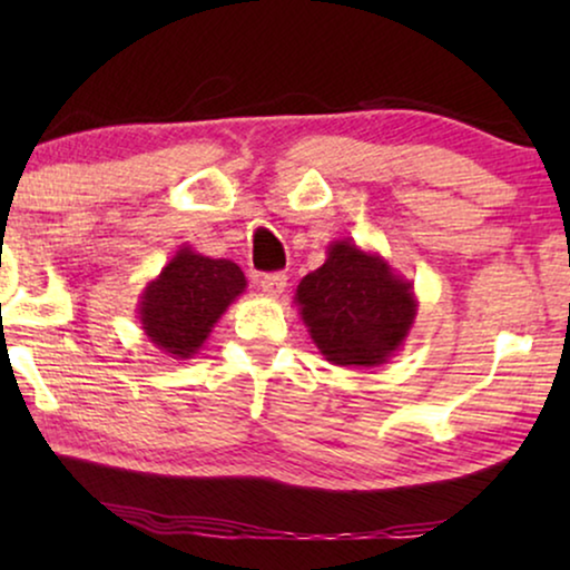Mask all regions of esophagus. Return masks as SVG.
<instances>
[{
    "label": "esophagus",
    "instance_id": "34e87169",
    "mask_svg": "<svg viewBox=\"0 0 570 570\" xmlns=\"http://www.w3.org/2000/svg\"><path fill=\"white\" fill-rule=\"evenodd\" d=\"M285 285H287V277L283 275V272L259 277V287H262V293L267 295V298H279V295L285 293Z\"/></svg>",
    "mask_w": 570,
    "mask_h": 570
}]
</instances>
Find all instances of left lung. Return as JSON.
<instances>
[{"instance_id":"8db88e82","label":"left lung","mask_w":570,"mask_h":570,"mask_svg":"<svg viewBox=\"0 0 570 570\" xmlns=\"http://www.w3.org/2000/svg\"><path fill=\"white\" fill-rule=\"evenodd\" d=\"M293 301L318 353L345 368L386 363L417 316L410 279L347 238L326 246L324 264L301 279Z\"/></svg>"}]
</instances>
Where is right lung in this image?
I'll list each match as a JSON object with an SVG mask.
<instances>
[{
	"instance_id": "add662e5",
	"label": "right lung",
	"mask_w": 570,
	"mask_h": 570,
	"mask_svg": "<svg viewBox=\"0 0 570 570\" xmlns=\"http://www.w3.org/2000/svg\"><path fill=\"white\" fill-rule=\"evenodd\" d=\"M244 291L246 277L238 264L181 246L139 293L137 318L155 347L186 361L199 353L213 326Z\"/></svg>"
}]
</instances>
